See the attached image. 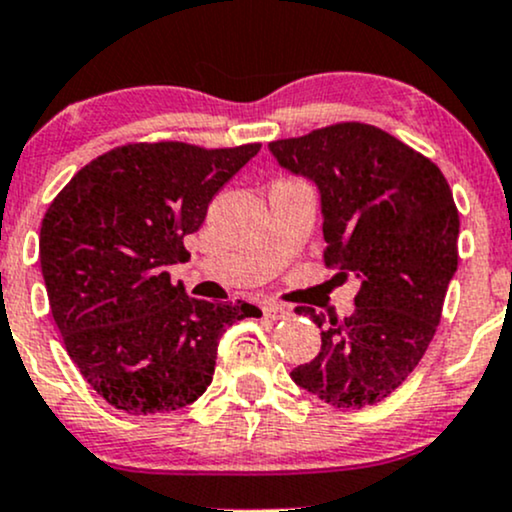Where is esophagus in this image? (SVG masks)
Returning <instances> with one entry per match:
<instances>
[{"label":"esophagus","mask_w":512,"mask_h":512,"mask_svg":"<svg viewBox=\"0 0 512 512\" xmlns=\"http://www.w3.org/2000/svg\"><path fill=\"white\" fill-rule=\"evenodd\" d=\"M264 315L272 317V320H284V317H291V308L281 303H267L264 305Z\"/></svg>","instance_id":"34e87169"}]
</instances>
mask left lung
I'll return each instance as SVG.
<instances>
[{
  "mask_svg": "<svg viewBox=\"0 0 512 512\" xmlns=\"http://www.w3.org/2000/svg\"><path fill=\"white\" fill-rule=\"evenodd\" d=\"M281 168L320 190L325 264L361 281L344 320L298 305L320 327L293 383L337 409L390 397L419 366L457 272L460 214L445 175L392 134L339 122L269 144Z\"/></svg>",
  "mask_w": 512,
  "mask_h": 512,
  "instance_id": "left-lung-1",
  "label": "left lung"
}]
</instances>
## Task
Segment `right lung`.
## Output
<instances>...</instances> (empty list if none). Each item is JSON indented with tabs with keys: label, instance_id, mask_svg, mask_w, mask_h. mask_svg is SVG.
Instances as JSON below:
<instances>
[{
	"label": "right lung",
	"instance_id": "right-lung-1",
	"mask_svg": "<svg viewBox=\"0 0 512 512\" xmlns=\"http://www.w3.org/2000/svg\"><path fill=\"white\" fill-rule=\"evenodd\" d=\"M260 146H117L45 211L40 269L52 317L86 383L115 409L142 416L192 404L214 378L221 334L257 315L243 301L187 296L166 269L190 257L182 240Z\"/></svg>",
	"mask_w": 512,
	"mask_h": 512
}]
</instances>
